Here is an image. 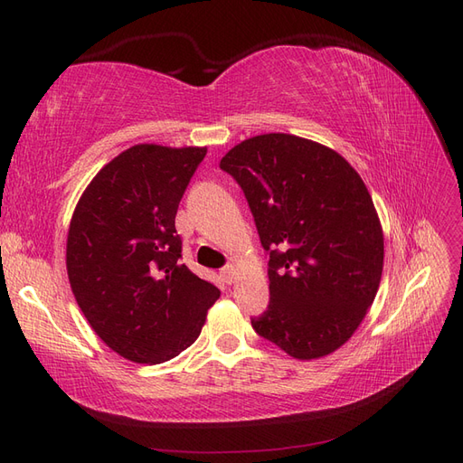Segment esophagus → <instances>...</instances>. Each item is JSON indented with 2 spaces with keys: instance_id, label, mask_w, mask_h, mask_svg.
<instances>
[{
  "instance_id": "34e87169",
  "label": "esophagus",
  "mask_w": 463,
  "mask_h": 463,
  "mask_svg": "<svg viewBox=\"0 0 463 463\" xmlns=\"http://www.w3.org/2000/svg\"><path fill=\"white\" fill-rule=\"evenodd\" d=\"M220 274H222L223 282H226V284H233L235 278H237V272H235V266H233V264L223 266V269L220 270Z\"/></svg>"
}]
</instances>
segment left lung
<instances>
[{"label": "left lung", "mask_w": 463, "mask_h": 463, "mask_svg": "<svg viewBox=\"0 0 463 463\" xmlns=\"http://www.w3.org/2000/svg\"><path fill=\"white\" fill-rule=\"evenodd\" d=\"M243 189L269 253L270 303L255 332L296 359L352 338L383 276L384 237L371 194L338 152L286 133L233 146L220 160Z\"/></svg>", "instance_id": "left-lung-1"}]
</instances>
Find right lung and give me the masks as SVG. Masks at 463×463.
I'll use <instances>...</instances> for the list:
<instances>
[{
	"mask_svg": "<svg viewBox=\"0 0 463 463\" xmlns=\"http://www.w3.org/2000/svg\"><path fill=\"white\" fill-rule=\"evenodd\" d=\"M206 148L135 145L75 208L67 276L92 330L121 357L164 363L199 338L220 289L181 262L175 214Z\"/></svg>",
	"mask_w": 463,
	"mask_h": 463,
	"instance_id": "add662e5",
	"label": "right lung"
}]
</instances>
